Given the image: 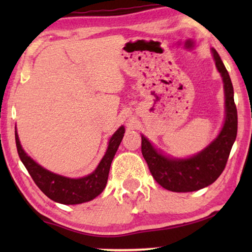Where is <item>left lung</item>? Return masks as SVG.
Segmentation results:
<instances>
[{
    "instance_id": "obj_1",
    "label": "left lung",
    "mask_w": 252,
    "mask_h": 252,
    "mask_svg": "<svg viewBox=\"0 0 252 252\" xmlns=\"http://www.w3.org/2000/svg\"><path fill=\"white\" fill-rule=\"evenodd\" d=\"M217 70L222 78L224 91V122L217 138L195 155L174 158L157 149L141 134V151L155 180L173 192H192L215 182L224 170L238 130L237 108L229 73L215 49H211Z\"/></svg>"
}]
</instances>
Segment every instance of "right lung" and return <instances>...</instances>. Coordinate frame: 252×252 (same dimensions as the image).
Here are the masks:
<instances>
[{
  "label": "right lung",
  "mask_w": 252,
  "mask_h": 252,
  "mask_svg": "<svg viewBox=\"0 0 252 252\" xmlns=\"http://www.w3.org/2000/svg\"><path fill=\"white\" fill-rule=\"evenodd\" d=\"M125 126H121L109 140L108 149L100 163L93 172L82 178H69L51 172L36 163L21 146L15 126V142L20 159L32 177L35 185L46 197L62 204H80L91 201L104 190L108 182L111 163L125 135Z\"/></svg>",
  "instance_id": "obj_1"
}]
</instances>
